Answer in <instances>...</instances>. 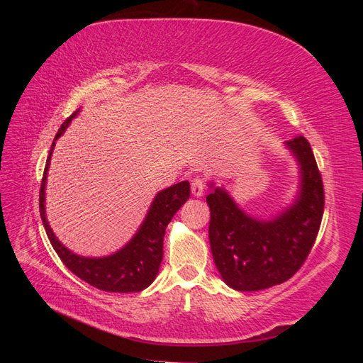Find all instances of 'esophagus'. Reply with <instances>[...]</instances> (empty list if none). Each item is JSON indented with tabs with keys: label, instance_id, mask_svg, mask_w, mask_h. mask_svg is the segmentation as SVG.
<instances>
[{
	"label": "esophagus",
	"instance_id": "34e87169",
	"mask_svg": "<svg viewBox=\"0 0 363 363\" xmlns=\"http://www.w3.org/2000/svg\"><path fill=\"white\" fill-rule=\"evenodd\" d=\"M191 191L195 196H203V194H204V180L201 177H195L191 183Z\"/></svg>",
	"mask_w": 363,
	"mask_h": 363
}]
</instances>
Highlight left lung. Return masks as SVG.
Segmentation results:
<instances>
[{"label": "left lung", "mask_w": 363, "mask_h": 363, "mask_svg": "<svg viewBox=\"0 0 363 363\" xmlns=\"http://www.w3.org/2000/svg\"><path fill=\"white\" fill-rule=\"evenodd\" d=\"M298 167V191L271 218L248 215L223 186L208 183V240L227 286L240 292L268 289L289 280L313 247L324 212V188L311 144L296 136L284 142Z\"/></svg>", "instance_id": "8db88e82"}]
</instances>
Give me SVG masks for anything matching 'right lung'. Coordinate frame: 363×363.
Instances as JSON below:
<instances>
[{"mask_svg":"<svg viewBox=\"0 0 363 363\" xmlns=\"http://www.w3.org/2000/svg\"><path fill=\"white\" fill-rule=\"evenodd\" d=\"M79 113L80 108L65 121L51 145L39 194L42 224L45 227L52 248L56 250L57 256L65 263V267L72 271L77 277L89 283L91 286L106 292L127 294L144 291L157 277L163 259L164 230L171 223L172 216L179 212V208L189 200L191 184L189 182H180L157 192L138 232L113 255L103 257H86L71 251L60 242L50 227L45 212V188L51 155L56 140L65 133L71 121Z\"/></svg>","mask_w":363,"mask_h":363,"instance_id":"1","label":"right lung"}]
</instances>
